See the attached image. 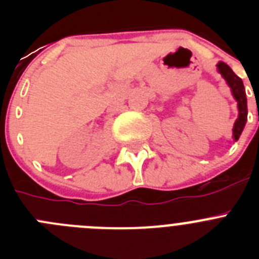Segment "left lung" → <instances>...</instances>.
I'll list each match as a JSON object with an SVG mask.
<instances>
[{
	"instance_id": "left-lung-1",
	"label": "left lung",
	"mask_w": 259,
	"mask_h": 259,
	"mask_svg": "<svg viewBox=\"0 0 259 259\" xmlns=\"http://www.w3.org/2000/svg\"><path fill=\"white\" fill-rule=\"evenodd\" d=\"M218 68V72L223 76V79L226 80L227 85L230 87L231 92H232L233 98L236 100L237 102V109H239V116H237L236 122L233 124L232 130V137L233 140H239L240 135L242 134V130L245 127L246 120H248V102H246V93L245 88H244V84H242V80L237 76L235 72L232 71V68L224 63V62H218L217 65Z\"/></svg>"
}]
</instances>
